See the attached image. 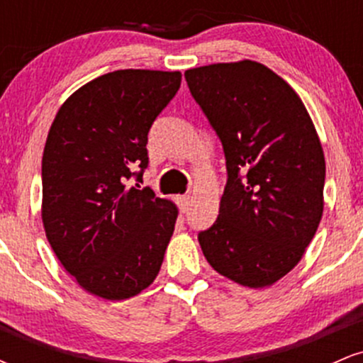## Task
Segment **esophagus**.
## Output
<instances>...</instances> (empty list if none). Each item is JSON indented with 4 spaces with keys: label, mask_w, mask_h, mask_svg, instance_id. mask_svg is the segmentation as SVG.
Here are the masks:
<instances>
[{
    "label": "esophagus",
    "mask_w": 363,
    "mask_h": 363,
    "mask_svg": "<svg viewBox=\"0 0 363 363\" xmlns=\"http://www.w3.org/2000/svg\"><path fill=\"white\" fill-rule=\"evenodd\" d=\"M189 201H191V196L189 194L177 196V203H179V206H181L182 211L187 210V206H189Z\"/></svg>",
    "instance_id": "1"
}]
</instances>
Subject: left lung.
Returning <instances> with one entry per match:
<instances>
[{
    "label": "left lung",
    "mask_w": 363,
    "mask_h": 363,
    "mask_svg": "<svg viewBox=\"0 0 363 363\" xmlns=\"http://www.w3.org/2000/svg\"><path fill=\"white\" fill-rule=\"evenodd\" d=\"M194 101L222 140L227 186L216 222L198 240L228 280L264 289L290 273L324 210L323 145L302 99L257 61L191 68Z\"/></svg>",
    "instance_id": "8db88e82"
}]
</instances>
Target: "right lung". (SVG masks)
Returning <instances> with one entry per match:
<instances>
[{
	"mask_svg": "<svg viewBox=\"0 0 363 363\" xmlns=\"http://www.w3.org/2000/svg\"><path fill=\"white\" fill-rule=\"evenodd\" d=\"M181 86V72L118 69L73 91L43 155V225L62 268L106 301L153 283L179 210L152 189L128 187L148 165V131ZM141 177V172L138 174Z\"/></svg>",
	"mask_w": 363,
	"mask_h": 363,
	"instance_id": "obj_1",
	"label": "right lung"
}]
</instances>
